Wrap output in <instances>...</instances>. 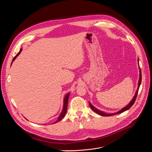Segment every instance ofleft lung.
<instances>
[{
	"instance_id": "obj_1",
	"label": "left lung",
	"mask_w": 152,
	"mask_h": 152,
	"mask_svg": "<svg viewBox=\"0 0 152 152\" xmlns=\"http://www.w3.org/2000/svg\"><path fill=\"white\" fill-rule=\"evenodd\" d=\"M138 66H139V69H140V77H139V80H138V88H137V90L135 92V94L133 97V99L131 100V101L129 103V104L126 106L125 107H124L123 108H122V109L121 110H120L119 111L115 113H114V114H107V113H105L103 111H102L98 109H97L96 107H95L90 102H89V104L91 107V108L92 109L93 111H94L96 113L100 115H102V116H111V115H116V114H120L126 110H129L130 108L131 107V106L134 104L135 100H136V98H137V94H138V90H139V88H140V86L141 85V70H140V66H139V59H138Z\"/></svg>"
}]
</instances>
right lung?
Listing matches in <instances>:
<instances>
[{
  "label": "right lung",
  "mask_w": 152,
  "mask_h": 152,
  "mask_svg": "<svg viewBox=\"0 0 152 152\" xmlns=\"http://www.w3.org/2000/svg\"><path fill=\"white\" fill-rule=\"evenodd\" d=\"M21 50H22V49H21L20 50V51L18 52V53L15 55V56L14 58V59H12V62L16 59V58L20 55V53H21ZM12 63H11V64H12ZM69 96H70V93H67L66 96H65V97H64V104H63L62 110L61 114H59V117H58V120H57L55 122H54L53 124H55V123H57V122L61 121V120L64 117V116L66 115V113H67V104H68V100H69Z\"/></svg>",
  "instance_id": "obj_1"
}]
</instances>
